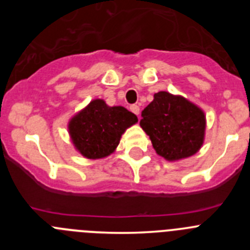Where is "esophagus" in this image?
I'll use <instances>...</instances> for the list:
<instances>
[{
    "instance_id": "obj_1",
    "label": "esophagus",
    "mask_w": 250,
    "mask_h": 250,
    "mask_svg": "<svg viewBox=\"0 0 250 250\" xmlns=\"http://www.w3.org/2000/svg\"><path fill=\"white\" fill-rule=\"evenodd\" d=\"M130 110H131L134 114L138 115V118H139V114H140V107H139L138 105H131L130 106Z\"/></svg>"
}]
</instances>
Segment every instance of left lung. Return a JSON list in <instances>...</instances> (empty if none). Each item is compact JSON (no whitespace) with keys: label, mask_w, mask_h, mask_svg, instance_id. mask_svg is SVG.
Segmentation results:
<instances>
[{"label":"left lung","mask_w":250,"mask_h":250,"mask_svg":"<svg viewBox=\"0 0 250 250\" xmlns=\"http://www.w3.org/2000/svg\"><path fill=\"white\" fill-rule=\"evenodd\" d=\"M143 127L159 155L179 160L194 155L202 147L205 115L196 105L167 91L154 95V100L141 111Z\"/></svg>","instance_id":"8db88e82"}]
</instances>
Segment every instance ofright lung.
I'll use <instances>...</instances> for the list:
<instances>
[{"mask_svg": "<svg viewBox=\"0 0 250 250\" xmlns=\"http://www.w3.org/2000/svg\"><path fill=\"white\" fill-rule=\"evenodd\" d=\"M135 123V114L123 106L110 107L98 99L71 119L68 130L72 143L85 158L101 159L116 149L124 131Z\"/></svg>", "mask_w": 250, "mask_h": 250, "instance_id": "right-lung-1", "label": "right lung"}]
</instances>
